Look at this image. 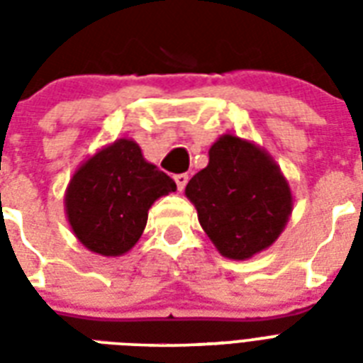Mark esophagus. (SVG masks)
I'll return each mask as SVG.
<instances>
[{"instance_id":"esophagus-1","label":"esophagus","mask_w":363,"mask_h":363,"mask_svg":"<svg viewBox=\"0 0 363 363\" xmlns=\"http://www.w3.org/2000/svg\"><path fill=\"white\" fill-rule=\"evenodd\" d=\"M175 182H177V188L179 190H184V186H186V182H188V175L186 173H181V175H175Z\"/></svg>"}]
</instances>
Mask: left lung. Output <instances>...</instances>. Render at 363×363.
Instances as JSON below:
<instances>
[{"mask_svg":"<svg viewBox=\"0 0 363 363\" xmlns=\"http://www.w3.org/2000/svg\"><path fill=\"white\" fill-rule=\"evenodd\" d=\"M186 198L216 250L248 259L279 239L292 215L286 177L254 141L224 133L209 148V164L190 179Z\"/></svg>","mask_w":363,"mask_h":363,"instance_id":"left-lung-1","label":"left lung"}]
</instances>
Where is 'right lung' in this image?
Returning <instances> with one entry per match:
<instances>
[{
	"mask_svg": "<svg viewBox=\"0 0 363 363\" xmlns=\"http://www.w3.org/2000/svg\"><path fill=\"white\" fill-rule=\"evenodd\" d=\"M175 190V181L122 137L77 167L65 188V216L82 247L116 258L135 247L154 201Z\"/></svg>",
	"mask_w": 363,
	"mask_h": 363,
	"instance_id": "obj_1",
	"label": "right lung"
}]
</instances>
